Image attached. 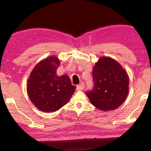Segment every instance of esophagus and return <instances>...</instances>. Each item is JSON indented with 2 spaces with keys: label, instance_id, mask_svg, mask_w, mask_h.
Wrapping results in <instances>:
<instances>
[{
  "label": "esophagus",
  "instance_id": "obj_1",
  "mask_svg": "<svg viewBox=\"0 0 151 151\" xmlns=\"http://www.w3.org/2000/svg\"><path fill=\"white\" fill-rule=\"evenodd\" d=\"M85 88V85H84V83H81L80 85H77V86H76V90L77 91H82V90H83V89Z\"/></svg>",
  "mask_w": 151,
  "mask_h": 151
}]
</instances>
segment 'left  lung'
I'll return each mask as SVG.
<instances>
[{
	"label": "left lung",
	"mask_w": 151,
	"mask_h": 151,
	"mask_svg": "<svg viewBox=\"0 0 151 151\" xmlns=\"http://www.w3.org/2000/svg\"><path fill=\"white\" fill-rule=\"evenodd\" d=\"M94 87L86 93L93 106L101 111H113L121 105L129 94V78L116 60L101 57L93 70Z\"/></svg>",
	"instance_id": "obj_1"
}]
</instances>
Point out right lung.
Instances as JSON below:
<instances>
[{
    "instance_id": "1",
    "label": "right lung",
    "mask_w": 151,
    "mask_h": 151,
    "mask_svg": "<svg viewBox=\"0 0 151 151\" xmlns=\"http://www.w3.org/2000/svg\"><path fill=\"white\" fill-rule=\"evenodd\" d=\"M60 61L50 56L38 63L30 74L27 91L30 100L40 111L55 112L65 105L75 91L67 75L58 76Z\"/></svg>"
}]
</instances>
